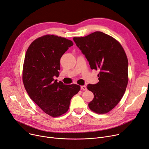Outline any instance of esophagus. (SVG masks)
Segmentation results:
<instances>
[{
    "mask_svg": "<svg viewBox=\"0 0 149 149\" xmlns=\"http://www.w3.org/2000/svg\"><path fill=\"white\" fill-rule=\"evenodd\" d=\"M81 89L83 91H86L87 90V88L86 86H81Z\"/></svg>",
    "mask_w": 149,
    "mask_h": 149,
    "instance_id": "1",
    "label": "esophagus"
}]
</instances>
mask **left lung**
Masks as SVG:
<instances>
[{
    "label": "left lung",
    "mask_w": 149,
    "mask_h": 149,
    "mask_svg": "<svg viewBox=\"0 0 149 149\" xmlns=\"http://www.w3.org/2000/svg\"><path fill=\"white\" fill-rule=\"evenodd\" d=\"M78 48L89 63L92 69H99L98 83L89 84L93 93L88 106L100 114L111 111L121 100L128 83V60L121 44L100 31L82 37H74Z\"/></svg>",
    "instance_id": "1"
}]
</instances>
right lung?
I'll return each mask as SVG.
<instances>
[{
	"instance_id": "obj_1",
	"label": "right lung",
	"mask_w": 149,
	"mask_h": 149,
	"mask_svg": "<svg viewBox=\"0 0 149 149\" xmlns=\"http://www.w3.org/2000/svg\"><path fill=\"white\" fill-rule=\"evenodd\" d=\"M74 43L64 37L46 35L29 45L23 67V83L30 98L51 116L66 113L70 101L79 92L77 84L58 83L54 77L59 75L60 60Z\"/></svg>"
}]
</instances>
